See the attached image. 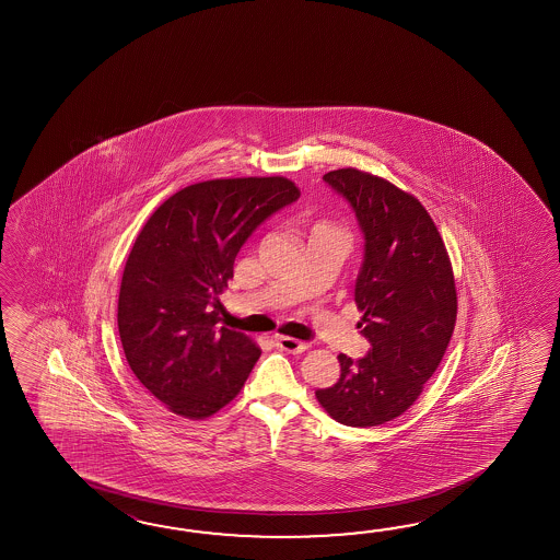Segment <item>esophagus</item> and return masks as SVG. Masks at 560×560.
Masks as SVG:
<instances>
[{
	"mask_svg": "<svg viewBox=\"0 0 560 560\" xmlns=\"http://www.w3.org/2000/svg\"><path fill=\"white\" fill-rule=\"evenodd\" d=\"M276 345L280 350H284V352H292V354H300V352H304V350H308V342H302V340H296V338H292V336H276Z\"/></svg>",
	"mask_w": 560,
	"mask_h": 560,
	"instance_id": "esophagus-1",
	"label": "esophagus"
}]
</instances>
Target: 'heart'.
<instances>
[{"label": "heart", "mask_w": 560, "mask_h": 560, "mask_svg": "<svg viewBox=\"0 0 560 560\" xmlns=\"http://www.w3.org/2000/svg\"><path fill=\"white\" fill-rule=\"evenodd\" d=\"M316 230H336V232H340L338 228H334L332 224H328V222H316L314 228H312V232H316Z\"/></svg>", "instance_id": "heart-1"}]
</instances>
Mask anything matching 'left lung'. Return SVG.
<instances>
[{
    "label": "left lung",
    "instance_id": "left-lung-1",
    "mask_svg": "<svg viewBox=\"0 0 560 560\" xmlns=\"http://www.w3.org/2000/svg\"><path fill=\"white\" fill-rule=\"evenodd\" d=\"M324 182L350 202L364 232L354 300L372 348L358 360L340 354V378L316 398L336 422L369 429L406 412L439 369L458 308L453 264L412 194L357 167L332 170Z\"/></svg>",
    "mask_w": 560,
    "mask_h": 560
}]
</instances>
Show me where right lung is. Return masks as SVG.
<instances>
[{"label":"right lung","instance_id":"add662e5","mask_svg":"<svg viewBox=\"0 0 560 560\" xmlns=\"http://www.w3.org/2000/svg\"><path fill=\"white\" fill-rule=\"evenodd\" d=\"M298 198L282 176L208 179L170 196L143 224L119 285V340L136 378L170 412L212 417L250 376L262 350L218 326V296L252 232Z\"/></svg>","mask_w":560,"mask_h":560}]
</instances>
